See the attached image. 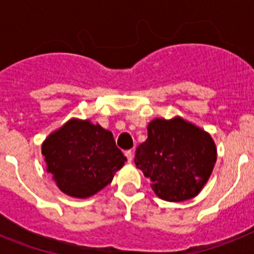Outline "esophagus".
Wrapping results in <instances>:
<instances>
[{"label":"esophagus","mask_w":254,"mask_h":254,"mask_svg":"<svg viewBox=\"0 0 254 254\" xmlns=\"http://www.w3.org/2000/svg\"><path fill=\"white\" fill-rule=\"evenodd\" d=\"M126 158H127V163H132V160H133V152L131 151V150H127V151L125 152Z\"/></svg>","instance_id":"34e87169"}]
</instances>
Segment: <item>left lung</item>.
I'll return each instance as SVG.
<instances>
[{
  "label": "left lung",
  "instance_id": "obj_1",
  "mask_svg": "<svg viewBox=\"0 0 254 254\" xmlns=\"http://www.w3.org/2000/svg\"><path fill=\"white\" fill-rule=\"evenodd\" d=\"M215 161L216 146L210 134L181 117L151 121L146 141L134 155V164L150 179L152 190L170 202L197 196Z\"/></svg>",
  "mask_w": 254,
  "mask_h": 254
}]
</instances>
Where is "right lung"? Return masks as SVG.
I'll return each mask as SVG.
<instances>
[{
	"label": "right lung",
	"instance_id": "1",
	"mask_svg": "<svg viewBox=\"0 0 254 254\" xmlns=\"http://www.w3.org/2000/svg\"><path fill=\"white\" fill-rule=\"evenodd\" d=\"M42 154L57 187L76 198L103 190L127 161L111 131L75 118L49 134Z\"/></svg>",
	"mask_w": 254,
	"mask_h": 254
}]
</instances>
